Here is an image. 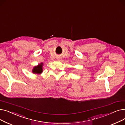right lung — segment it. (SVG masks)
Masks as SVG:
<instances>
[{
	"label": "right lung",
	"instance_id": "1",
	"mask_svg": "<svg viewBox=\"0 0 125 125\" xmlns=\"http://www.w3.org/2000/svg\"><path fill=\"white\" fill-rule=\"evenodd\" d=\"M42 64H39L38 66H36L34 68L32 72L33 73H41L42 72Z\"/></svg>",
	"mask_w": 125,
	"mask_h": 125
}]
</instances>
